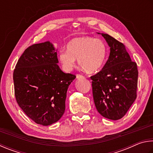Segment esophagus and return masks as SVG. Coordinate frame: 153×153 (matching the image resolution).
<instances>
[{
    "instance_id": "34e87169",
    "label": "esophagus",
    "mask_w": 153,
    "mask_h": 153,
    "mask_svg": "<svg viewBox=\"0 0 153 153\" xmlns=\"http://www.w3.org/2000/svg\"><path fill=\"white\" fill-rule=\"evenodd\" d=\"M76 79H84L85 78V76H83V75L80 74H76Z\"/></svg>"
}]
</instances>
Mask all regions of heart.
Listing matches in <instances>:
<instances>
[{
  "instance_id": "1",
  "label": "heart",
  "mask_w": 153,
  "mask_h": 153,
  "mask_svg": "<svg viewBox=\"0 0 153 153\" xmlns=\"http://www.w3.org/2000/svg\"><path fill=\"white\" fill-rule=\"evenodd\" d=\"M67 52L61 51L58 59L63 68L70 71L76 60L81 68L87 73H93L102 68L105 63L108 48L105 42L90 36L75 37L66 45Z\"/></svg>"
}]
</instances>
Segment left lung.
I'll use <instances>...</instances> for the list:
<instances>
[{"instance_id": "1", "label": "left lung", "mask_w": 153, "mask_h": 153, "mask_svg": "<svg viewBox=\"0 0 153 153\" xmlns=\"http://www.w3.org/2000/svg\"><path fill=\"white\" fill-rule=\"evenodd\" d=\"M101 35L110 53L101 71L91 76L93 100L101 116L117 120L125 116L137 96V64L131 60L122 43L108 34Z\"/></svg>"}]
</instances>
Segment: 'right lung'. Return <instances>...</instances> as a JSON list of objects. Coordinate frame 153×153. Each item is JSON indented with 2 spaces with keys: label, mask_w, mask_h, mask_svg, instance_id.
Listing matches in <instances>:
<instances>
[{
  "label": "right lung",
  "mask_w": 153,
  "mask_h": 153,
  "mask_svg": "<svg viewBox=\"0 0 153 153\" xmlns=\"http://www.w3.org/2000/svg\"><path fill=\"white\" fill-rule=\"evenodd\" d=\"M57 52L50 42L28 47L13 72L16 101L27 116L38 124L58 122L65 111L66 92L76 76L58 65Z\"/></svg>",
  "instance_id": "obj_1"
}]
</instances>
